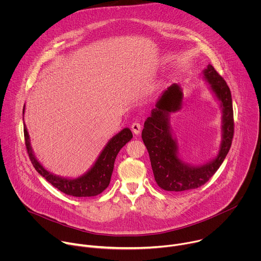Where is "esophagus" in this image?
<instances>
[{
	"instance_id": "1",
	"label": "esophagus",
	"mask_w": 261,
	"mask_h": 261,
	"mask_svg": "<svg viewBox=\"0 0 261 261\" xmlns=\"http://www.w3.org/2000/svg\"><path fill=\"white\" fill-rule=\"evenodd\" d=\"M131 130L132 132L135 134V135H139L140 134V131H141V125L139 123H133L131 125Z\"/></svg>"
}]
</instances>
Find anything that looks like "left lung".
I'll use <instances>...</instances> for the list:
<instances>
[{"label": "left lung", "instance_id": "8db88e82", "mask_svg": "<svg viewBox=\"0 0 261 261\" xmlns=\"http://www.w3.org/2000/svg\"><path fill=\"white\" fill-rule=\"evenodd\" d=\"M202 77L218 100L221 111V143L217 155L210 161L193 165L179 157L178 144L170 126V116L181 108L184 94L178 84H172L152 109L144 122L142 140L150 155L155 180L165 191L181 192L204 185L219 169L227 156L233 137V109L230 90L210 64Z\"/></svg>", "mask_w": 261, "mask_h": 261}]
</instances>
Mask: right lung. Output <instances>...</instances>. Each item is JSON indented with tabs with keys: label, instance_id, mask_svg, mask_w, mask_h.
I'll list each match as a JSON object with an SVG mask.
<instances>
[{
	"label": "right lung",
	"instance_id": "add662e5",
	"mask_svg": "<svg viewBox=\"0 0 261 261\" xmlns=\"http://www.w3.org/2000/svg\"><path fill=\"white\" fill-rule=\"evenodd\" d=\"M24 107L22 110V117L24 115ZM23 120V118H22ZM23 132L25 139V146L31 159V162L35 169L41 176H43L54 187L61 192L74 196V197H91L102 193L110 182V177L113 174L116 158L121 151V148L131 140L133 137L129 128H124L118 134L111 137L103 150L99 154L98 158L84 174L77 177H64L57 175L47 170L36 158L33 147L31 145L30 135L25 124L23 123Z\"/></svg>",
	"mask_w": 261,
	"mask_h": 261
}]
</instances>
